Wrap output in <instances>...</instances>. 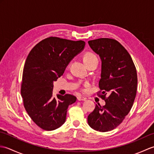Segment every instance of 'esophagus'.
Wrapping results in <instances>:
<instances>
[{
	"instance_id": "34e87169",
	"label": "esophagus",
	"mask_w": 154,
	"mask_h": 154,
	"mask_svg": "<svg viewBox=\"0 0 154 154\" xmlns=\"http://www.w3.org/2000/svg\"><path fill=\"white\" fill-rule=\"evenodd\" d=\"M77 100H85L86 98H85L83 97H81V96H78L77 97Z\"/></svg>"
}]
</instances>
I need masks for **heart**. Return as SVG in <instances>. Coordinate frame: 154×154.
<instances>
[{"label": "heart", "instance_id": "b5f03b06", "mask_svg": "<svg viewBox=\"0 0 154 154\" xmlns=\"http://www.w3.org/2000/svg\"><path fill=\"white\" fill-rule=\"evenodd\" d=\"M83 60L85 61V63L86 65L88 66L89 65L98 61V57L95 54L93 53V52L89 51V52H87V53L84 55Z\"/></svg>", "mask_w": 154, "mask_h": 154}]
</instances>
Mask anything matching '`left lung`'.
Segmentation results:
<instances>
[{
  "label": "left lung",
  "instance_id": "obj_1",
  "mask_svg": "<svg viewBox=\"0 0 154 154\" xmlns=\"http://www.w3.org/2000/svg\"><path fill=\"white\" fill-rule=\"evenodd\" d=\"M88 43L102 61L99 97L106 103L103 106L96 104L88 116V124L97 131H110L122 123L132 107L138 83L136 67L128 52L116 40L99 38Z\"/></svg>",
  "mask_w": 154,
  "mask_h": 154
}]
</instances>
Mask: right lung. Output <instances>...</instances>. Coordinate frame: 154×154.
<instances>
[{
    "label": "right lung",
    "instance_id": "add662e5",
    "mask_svg": "<svg viewBox=\"0 0 154 154\" xmlns=\"http://www.w3.org/2000/svg\"><path fill=\"white\" fill-rule=\"evenodd\" d=\"M85 45L82 40L50 37L29 53L23 69L21 95L28 115L42 129L50 131L63 125L69 105L76 101L77 98L70 94L54 97L53 83Z\"/></svg>",
    "mask_w": 154,
    "mask_h": 154
}]
</instances>
